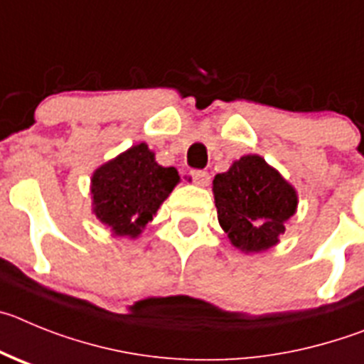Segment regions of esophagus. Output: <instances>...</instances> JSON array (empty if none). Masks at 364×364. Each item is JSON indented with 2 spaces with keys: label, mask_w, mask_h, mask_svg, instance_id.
I'll list each match as a JSON object with an SVG mask.
<instances>
[{
  "label": "esophagus",
  "mask_w": 364,
  "mask_h": 364,
  "mask_svg": "<svg viewBox=\"0 0 364 364\" xmlns=\"http://www.w3.org/2000/svg\"><path fill=\"white\" fill-rule=\"evenodd\" d=\"M190 176H192V179H194V183L198 186H206L208 181H210V176H208V172H205V170H192Z\"/></svg>",
  "instance_id": "1"
}]
</instances>
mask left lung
Masks as SVG:
<instances>
[{"mask_svg": "<svg viewBox=\"0 0 364 364\" xmlns=\"http://www.w3.org/2000/svg\"><path fill=\"white\" fill-rule=\"evenodd\" d=\"M212 192L219 225L245 254L276 247L299 203L296 188L257 154H247L215 176Z\"/></svg>", "mask_w": 364, "mask_h": 364, "instance_id": "1", "label": "left lung"}]
</instances>
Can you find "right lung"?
<instances>
[{
  "label": "right lung",
  "instance_id": "obj_1",
  "mask_svg": "<svg viewBox=\"0 0 364 364\" xmlns=\"http://www.w3.org/2000/svg\"><path fill=\"white\" fill-rule=\"evenodd\" d=\"M178 183L174 166H161L146 143H137L94 170L92 214L112 235L136 239Z\"/></svg>",
  "mask_w": 364,
  "mask_h": 364
}]
</instances>
